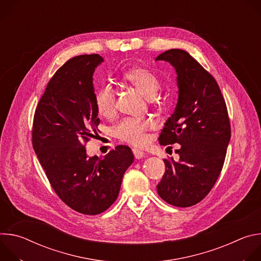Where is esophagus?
I'll use <instances>...</instances> for the list:
<instances>
[{
  "instance_id": "obj_1",
  "label": "esophagus",
  "mask_w": 261,
  "mask_h": 261,
  "mask_svg": "<svg viewBox=\"0 0 261 261\" xmlns=\"http://www.w3.org/2000/svg\"><path fill=\"white\" fill-rule=\"evenodd\" d=\"M132 152H133V155H134V157L136 158V159H141V158H143V157H145V154L143 153V152H141V151H139L138 148H132Z\"/></svg>"
}]
</instances>
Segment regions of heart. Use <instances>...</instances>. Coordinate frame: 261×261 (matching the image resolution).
<instances>
[{
  "label": "heart",
  "mask_w": 261,
  "mask_h": 261,
  "mask_svg": "<svg viewBox=\"0 0 261 261\" xmlns=\"http://www.w3.org/2000/svg\"><path fill=\"white\" fill-rule=\"evenodd\" d=\"M124 80L133 85L144 97L153 98L157 95L161 83L156 74L145 68H133L124 74ZM95 105L98 113L103 117L113 116L116 110V94L109 84L102 85L95 93ZM154 127L150 119L127 118L122 120L113 129L118 139L139 145L145 140V132Z\"/></svg>",
  "instance_id": "heart-1"
}]
</instances>
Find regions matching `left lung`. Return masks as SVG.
Segmentation results:
<instances>
[{"mask_svg":"<svg viewBox=\"0 0 261 261\" xmlns=\"http://www.w3.org/2000/svg\"><path fill=\"white\" fill-rule=\"evenodd\" d=\"M156 61L174 67L178 88L176 107L159 142L180 144L177 162L163 159L165 173L157 191L167 203L188 207L210 193L224 164L231 136L227 107L216 80L187 51L169 49Z\"/></svg>","mask_w":261,"mask_h":261,"instance_id":"8db88e82","label":"left lung"}]
</instances>
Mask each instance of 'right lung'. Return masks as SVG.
<instances>
[{
	"label": "right lung",
	"mask_w": 261,
	"mask_h": 261,
	"mask_svg": "<svg viewBox=\"0 0 261 261\" xmlns=\"http://www.w3.org/2000/svg\"><path fill=\"white\" fill-rule=\"evenodd\" d=\"M99 55L67 61L50 79L36 107L34 151L57 195L69 207L98 215L119 195L123 175L134 161L131 148L118 145L103 158L88 157L86 144L100 124L93 74Z\"/></svg>",
	"instance_id": "add662e5"
}]
</instances>
